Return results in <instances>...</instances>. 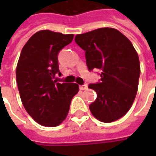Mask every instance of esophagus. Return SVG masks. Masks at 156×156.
I'll return each mask as SVG.
<instances>
[{"label":"esophagus","instance_id":"34e87169","mask_svg":"<svg viewBox=\"0 0 156 156\" xmlns=\"http://www.w3.org/2000/svg\"><path fill=\"white\" fill-rule=\"evenodd\" d=\"M79 88H80L81 90H85V89H87V88H88V86H87L86 84L80 85V86H79Z\"/></svg>","mask_w":156,"mask_h":156}]
</instances>
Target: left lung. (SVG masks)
Segmentation results:
<instances>
[{
    "instance_id": "8db88e82",
    "label": "left lung",
    "mask_w": 156,
    "mask_h": 156,
    "mask_svg": "<svg viewBox=\"0 0 156 156\" xmlns=\"http://www.w3.org/2000/svg\"><path fill=\"white\" fill-rule=\"evenodd\" d=\"M75 42L85 51L88 68L99 69L101 81L89 84L97 98L89 105L92 115L105 123L118 120L134 103L140 65L131 41L117 29L103 27L78 34Z\"/></svg>"
}]
</instances>
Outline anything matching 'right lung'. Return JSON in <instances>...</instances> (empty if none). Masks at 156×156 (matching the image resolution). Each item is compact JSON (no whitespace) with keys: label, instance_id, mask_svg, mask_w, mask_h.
<instances>
[{"label":"right lung","instance_id":"obj_1","mask_svg":"<svg viewBox=\"0 0 156 156\" xmlns=\"http://www.w3.org/2000/svg\"><path fill=\"white\" fill-rule=\"evenodd\" d=\"M73 39V34L41 30L24 45L16 77L22 105L28 115L41 125L55 127L67 118L77 83H58V54Z\"/></svg>","mask_w":156,"mask_h":156}]
</instances>
